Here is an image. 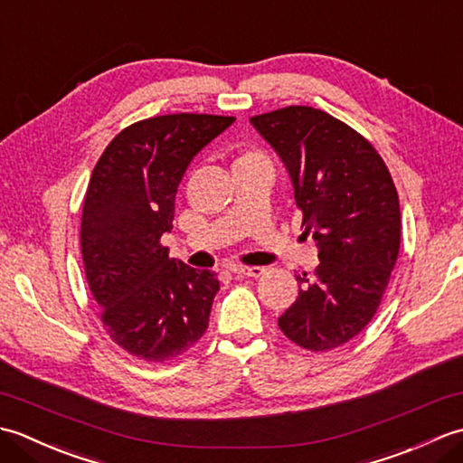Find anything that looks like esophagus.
Segmentation results:
<instances>
[{
  "instance_id": "34e87169",
  "label": "esophagus",
  "mask_w": 463,
  "mask_h": 463,
  "mask_svg": "<svg viewBox=\"0 0 463 463\" xmlns=\"http://www.w3.org/2000/svg\"><path fill=\"white\" fill-rule=\"evenodd\" d=\"M231 272L237 274V277H252V279H259L264 274L262 267H242V264H232Z\"/></svg>"
}]
</instances>
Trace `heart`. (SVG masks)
Instances as JSON below:
<instances>
[{
	"label": "heart",
	"instance_id": "1",
	"mask_svg": "<svg viewBox=\"0 0 463 463\" xmlns=\"http://www.w3.org/2000/svg\"><path fill=\"white\" fill-rule=\"evenodd\" d=\"M247 159H262V156L257 155V153H247V155H242L239 161H247Z\"/></svg>",
	"mask_w": 463,
	"mask_h": 463
}]
</instances>
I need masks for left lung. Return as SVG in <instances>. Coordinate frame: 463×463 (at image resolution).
I'll list each match as a JSON object with an SVG mask.
<instances>
[{"mask_svg":"<svg viewBox=\"0 0 463 463\" xmlns=\"http://www.w3.org/2000/svg\"><path fill=\"white\" fill-rule=\"evenodd\" d=\"M287 166L302 234L320 264L297 277L298 298L279 318L284 336L307 350L352 340L376 314L400 250V201L378 151L346 123L292 105L250 117Z\"/></svg>","mask_w":463,"mask_h":463,"instance_id":"8db88e82","label":"left lung"}]
</instances>
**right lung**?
<instances>
[{"label": "right lung", "mask_w": 463, "mask_h": 463, "mask_svg": "<svg viewBox=\"0 0 463 463\" xmlns=\"http://www.w3.org/2000/svg\"><path fill=\"white\" fill-rule=\"evenodd\" d=\"M234 117L176 113L127 127L97 161L81 219L85 277L109 336L146 362L199 340L221 284L169 257L175 196L186 166Z\"/></svg>", "instance_id": "obj_1"}]
</instances>
